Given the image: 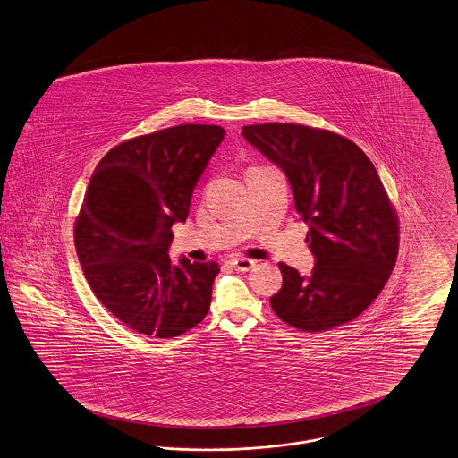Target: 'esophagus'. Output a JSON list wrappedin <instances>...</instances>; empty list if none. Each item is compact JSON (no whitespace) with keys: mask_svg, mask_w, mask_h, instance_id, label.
Returning a JSON list of instances; mask_svg holds the SVG:
<instances>
[{"mask_svg":"<svg viewBox=\"0 0 458 458\" xmlns=\"http://www.w3.org/2000/svg\"><path fill=\"white\" fill-rule=\"evenodd\" d=\"M230 265L237 271H247V269H250L256 265V261H252L249 258H235V259L230 261Z\"/></svg>","mask_w":458,"mask_h":458,"instance_id":"34e87169","label":"esophagus"}]
</instances>
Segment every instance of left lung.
<instances>
[{
	"label": "left lung",
	"instance_id": "left-lung-1",
	"mask_svg": "<svg viewBox=\"0 0 458 458\" xmlns=\"http://www.w3.org/2000/svg\"><path fill=\"white\" fill-rule=\"evenodd\" d=\"M242 136L287 176L296 211L310 225V276L280 263L275 315L323 332L361 315L396 265L400 223L374 164L344 136L302 124L243 126Z\"/></svg>",
	"mask_w": 458,
	"mask_h": 458
}]
</instances>
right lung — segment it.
Wrapping results in <instances>:
<instances>
[{
	"instance_id": "obj_1",
	"label": "right lung",
	"mask_w": 458,
	"mask_h": 458,
	"mask_svg": "<svg viewBox=\"0 0 458 458\" xmlns=\"http://www.w3.org/2000/svg\"><path fill=\"white\" fill-rule=\"evenodd\" d=\"M223 138L209 124L136 136L108 150L91 174L74 228L82 273L108 311L148 339L178 337L211 308L219 265H173L169 245Z\"/></svg>"
}]
</instances>
